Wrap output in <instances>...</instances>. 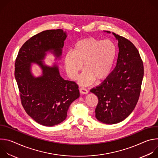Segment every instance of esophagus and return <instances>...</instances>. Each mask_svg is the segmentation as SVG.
Segmentation results:
<instances>
[{"mask_svg":"<svg viewBox=\"0 0 158 158\" xmlns=\"http://www.w3.org/2000/svg\"><path fill=\"white\" fill-rule=\"evenodd\" d=\"M79 92H80V93H81L82 94H86L88 93V91L85 88H80Z\"/></svg>","mask_w":158,"mask_h":158,"instance_id":"obj_1","label":"esophagus"}]
</instances>
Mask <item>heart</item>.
<instances>
[{
	"label": "heart",
	"instance_id": "heart-1",
	"mask_svg": "<svg viewBox=\"0 0 158 158\" xmlns=\"http://www.w3.org/2000/svg\"><path fill=\"white\" fill-rule=\"evenodd\" d=\"M116 56L115 45L109 40H101L90 37L77 40L73 51H67L64 59L67 75L76 79L78 73L84 71L79 77L81 85H88L103 81L110 74Z\"/></svg>",
	"mask_w": 158,
	"mask_h": 158
}]
</instances>
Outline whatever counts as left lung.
<instances>
[{"label": "left lung", "instance_id": "8db88e82", "mask_svg": "<svg viewBox=\"0 0 158 158\" xmlns=\"http://www.w3.org/2000/svg\"><path fill=\"white\" fill-rule=\"evenodd\" d=\"M112 34L118 40L119 50L116 66L101 84L91 90L99 100L96 118L107 124L123 121L132 112L139 98L144 76L137 48L126 38Z\"/></svg>", "mask_w": 158, "mask_h": 158}]
</instances>
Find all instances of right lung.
<instances>
[{"instance_id":"add662e5","label":"right lung","mask_w":158,"mask_h":158,"mask_svg":"<svg viewBox=\"0 0 158 158\" xmlns=\"http://www.w3.org/2000/svg\"><path fill=\"white\" fill-rule=\"evenodd\" d=\"M66 37L62 29L42 31L22 45L15 59L14 75L22 105L30 117L44 126L64 121L71 104L79 97L75 82L64 80L57 65L50 67L42 61L48 51L59 57ZM32 62L41 67L40 77L31 73Z\"/></svg>"}]
</instances>
